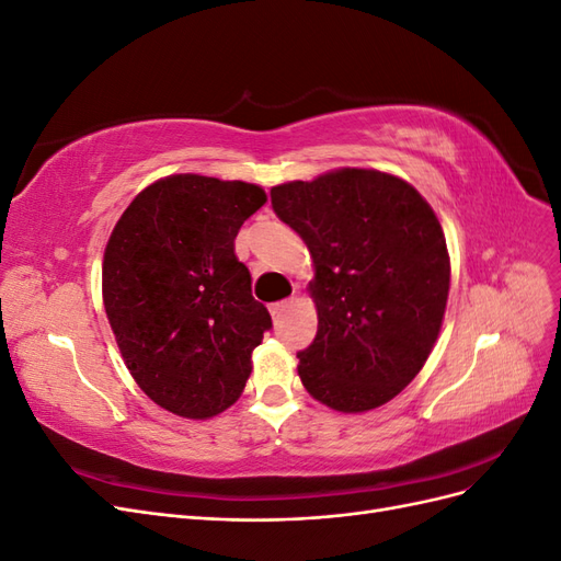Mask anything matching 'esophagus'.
I'll use <instances>...</instances> for the list:
<instances>
[{
  "label": "esophagus",
  "instance_id": "34e87169",
  "mask_svg": "<svg viewBox=\"0 0 561 561\" xmlns=\"http://www.w3.org/2000/svg\"><path fill=\"white\" fill-rule=\"evenodd\" d=\"M293 307V299H285V301H278V304H274V307H271V316H274V320L278 322V318Z\"/></svg>",
  "mask_w": 561,
  "mask_h": 561
}]
</instances>
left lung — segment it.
<instances>
[{"mask_svg":"<svg viewBox=\"0 0 561 561\" xmlns=\"http://www.w3.org/2000/svg\"><path fill=\"white\" fill-rule=\"evenodd\" d=\"M271 206L313 260L318 332L297 353L304 388L334 412L377 410L419 375L443 328L451 266L437 215L375 168L278 184Z\"/></svg>","mask_w":561,"mask_h":561,"instance_id":"1","label":"left lung"}]
</instances>
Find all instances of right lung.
Masks as SVG:
<instances>
[{
    "instance_id": "obj_1",
    "label": "right lung",
    "mask_w": 561,
    "mask_h": 561,
    "mask_svg": "<svg viewBox=\"0 0 561 561\" xmlns=\"http://www.w3.org/2000/svg\"><path fill=\"white\" fill-rule=\"evenodd\" d=\"M266 203L262 186L168 175L130 201L103 260V301L122 358L145 393L184 419L241 398L271 328L233 241Z\"/></svg>"
}]
</instances>
